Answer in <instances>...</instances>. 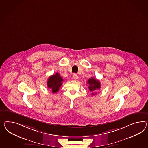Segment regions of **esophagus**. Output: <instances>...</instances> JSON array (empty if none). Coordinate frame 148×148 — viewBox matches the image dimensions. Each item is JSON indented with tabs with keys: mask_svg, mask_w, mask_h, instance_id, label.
Listing matches in <instances>:
<instances>
[{
	"mask_svg": "<svg viewBox=\"0 0 148 148\" xmlns=\"http://www.w3.org/2000/svg\"><path fill=\"white\" fill-rule=\"evenodd\" d=\"M78 75L76 74V73H73V79H75L76 80L78 79Z\"/></svg>",
	"mask_w": 148,
	"mask_h": 148,
	"instance_id": "1",
	"label": "esophagus"
}]
</instances>
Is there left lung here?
Segmentation results:
<instances>
[{"mask_svg":"<svg viewBox=\"0 0 148 148\" xmlns=\"http://www.w3.org/2000/svg\"><path fill=\"white\" fill-rule=\"evenodd\" d=\"M87 83L88 84V88L90 91L92 92V95H94V92L100 88V83L99 80L95 79L94 78H91L87 80Z\"/></svg>","mask_w":148,"mask_h":148,"instance_id":"left-lung-1","label":"left lung"}]
</instances>
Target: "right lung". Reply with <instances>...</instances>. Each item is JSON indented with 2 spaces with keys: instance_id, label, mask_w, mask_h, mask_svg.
<instances>
[{
  "instance_id": "1",
  "label": "right lung",
  "mask_w": 148,
  "mask_h": 148,
  "mask_svg": "<svg viewBox=\"0 0 148 148\" xmlns=\"http://www.w3.org/2000/svg\"><path fill=\"white\" fill-rule=\"evenodd\" d=\"M63 79L60 76V74L56 73V74L50 76L47 81V86L52 92L55 93L59 91L60 87L62 86Z\"/></svg>"
}]
</instances>
